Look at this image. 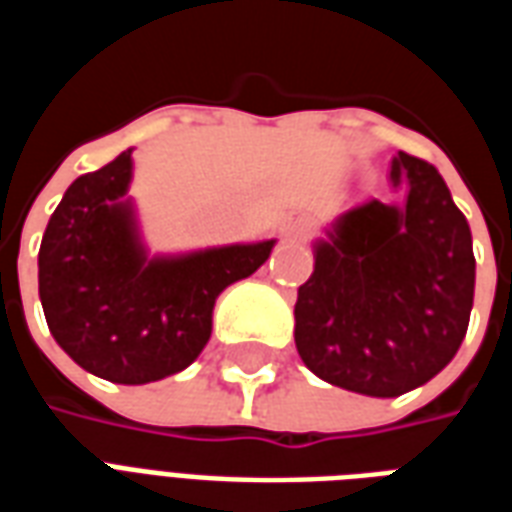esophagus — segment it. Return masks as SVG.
Here are the masks:
<instances>
[{
    "label": "esophagus",
    "instance_id": "34e87169",
    "mask_svg": "<svg viewBox=\"0 0 512 512\" xmlns=\"http://www.w3.org/2000/svg\"><path fill=\"white\" fill-rule=\"evenodd\" d=\"M282 230L288 235H293V238H307L310 235V222H304V219H296V222H285L282 224Z\"/></svg>",
    "mask_w": 512,
    "mask_h": 512
}]
</instances>
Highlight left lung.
Masks as SVG:
<instances>
[{"label": "left lung", "instance_id": "1", "mask_svg": "<svg viewBox=\"0 0 512 512\" xmlns=\"http://www.w3.org/2000/svg\"><path fill=\"white\" fill-rule=\"evenodd\" d=\"M406 208L359 202L315 244L299 288L296 348L329 384L397 397L428 384L458 354L474 301L472 230L439 169L408 153L392 161Z\"/></svg>", "mask_w": 512, "mask_h": 512}]
</instances>
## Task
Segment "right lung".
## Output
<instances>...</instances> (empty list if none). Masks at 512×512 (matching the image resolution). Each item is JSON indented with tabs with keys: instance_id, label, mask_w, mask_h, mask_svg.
<instances>
[{
	"instance_id": "1",
	"label": "right lung",
	"mask_w": 512,
	"mask_h": 512,
	"mask_svg": "<svg viewBox=\"0 0 512 512\" xmlns=\"http://www.w3.org/2000/svg\"><path fill=\"white\" fill-rule=\"evenodd\" d=\"M128 180L131 150L68 186L40 244V304L76 365L115 384H150L200 356L216 296L255 274L274 241L147 260L120 200Z\"/></svg>"
}]
</instances>
